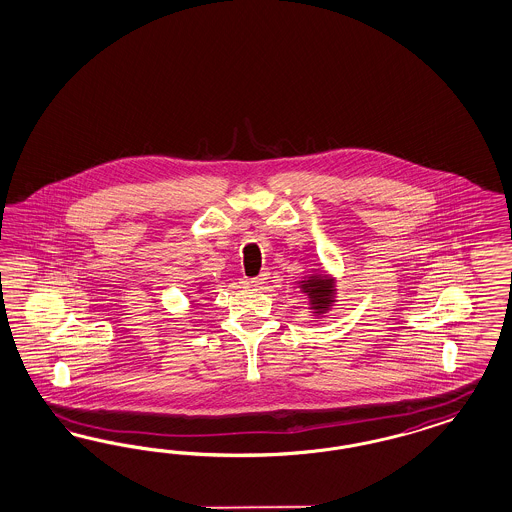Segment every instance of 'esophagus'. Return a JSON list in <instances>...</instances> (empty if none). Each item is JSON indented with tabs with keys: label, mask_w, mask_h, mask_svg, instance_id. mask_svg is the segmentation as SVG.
Returning a JSON list of instances; mask_svg holds the SVG:
<instances>
[{
	"label": "esophagus",
	"mask_w": 512,
	"mask_h": 512,
	"mask_svg": "<svg viewBox=\"0 0 512 512\" xmlns=\"http://www.w3.org/2000/svg\"><path fill=\"white\" fill-rule=\"evenodd\" d=\"M266 280H268V274H266V272H263V274H259V276H257V278H251V280H249V285H251V287H261V285H263V283L266 282Z\"/></svg>",
	"instance_id": "obj_1"
}]
</instances>
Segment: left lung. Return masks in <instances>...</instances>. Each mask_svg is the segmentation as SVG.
<instances>
[{
  "label": "left lung",
  "instance_id": "8db88e82",
  "mask_svg": "<svg viewBox=\"0 0 512 512\" xmlns=\"http://www.w3.org/2000/svg\"><path fill=\"white\" fill-rule=\"evenodd\" d=\"M299 285L300 291L310 300V308L316 316L329 312V308L335 304V280H331L323 272L310 274Z\"/></svg>",
  "mask_w": 512,
  "mask_h": 512
}]
</instances>
